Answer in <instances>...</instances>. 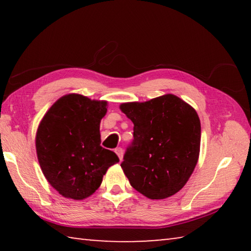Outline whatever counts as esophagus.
<instances>
[{"mask_svg": "<svg viewBox=\"0 0 251 251\" xmlns=\"http://www.w3.org/2000/svg\"><path fill=\"white\" fill-rule=\"evenodd\" d=\"M115 152L117 154V156H118V158H120V160H122V159H123V154H124V152H123V148H121V147L116 148Z\"/></svg>", "mask_w": 251, "mask_h": 251, "instance_id": "esophagus-1", "label": "esophagus"}]
</instances>
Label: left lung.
Segmentation results:
<instances>
[{"label":"left lung","mask_w":251,"mask_h":251,"mask_svg":"<svg viewBox=\"0 0 251 251\" xmlns=\"http://www.w3.org/2000/svg\"><path fill=\"white\" fill-rule=\"evenodd\" d=\"M120 108L134 124L133 143L121 164L129 184L151 199L179 192L192 176L201 151L196 110L173 94L123 103Z\"/></svg>","instance_id":"left-lung-1"}]
</instances>
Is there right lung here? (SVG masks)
<instances>
[{
	"label": "right lung",
	"instance_id": "obj_1",
	"mask_svg": "<svg viewBox=\"0 0 251 251\" xmlns=\"http://www.w3.org/2000/svg\"><path fill=\"white\" fill-rule=\"evenodd\" d=\"M107 101L79 94L62 96L36 131V154L50 185L63 197L82 201L96 192L103 176L120 161L100 146V124Z\"/></svg>",
	"mask_w": 251,
	"mask_h": 251
}]
</instances>
